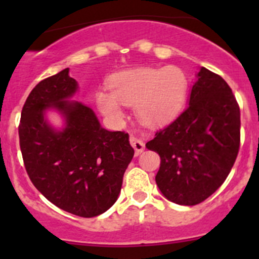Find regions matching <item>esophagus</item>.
Here are the masks:
<instances>
[{"label": "esophagus", "instance_id": "34e87169", "mask_svg": "<svg viewBox=\"0 0 259 259\" xmlns=\"http://www.w3.org/2000/svg\"><path fill=\"white\" fill-rule=\"evenodd\" d=\"M130 144H132L133 148H134L135 155H139V154H142L145 149L144 143L135 137H130Z\"/></svg>", "mask_w": 259, "mask_h": 259}]
</instances>
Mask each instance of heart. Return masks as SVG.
<instances>
[{"instance_id":"obj_1","label":"heart","mask_w":259,"mask_h":259,"mask_svg":"<svg viewBox=\"0 0 259 259\" xmlns=\"http://www.w3.org/2000/svg\"><path fill=\"white\" fill-rule=\"evenodd\" d=\"M189 79L178 66L139 67L114 75L110 91H99L96 106L104 116L121 120L124 105H134L135 115L146 125L158 126L173 120L185 104Z\"/></svg>"}]
</instances>
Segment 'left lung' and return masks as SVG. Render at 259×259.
I'll use <instances>...</instances> for the list:
<instances>
[{
    "label": "left lung",
    "mask_w": 259,
    "mask_h": 259,
    "mask_svg": "<svg viewBox=\"0 0 259 259\" xmlns=\"http://www.w3.org/2000/svg\"><path fill=\"white\" fill-rule=\"evenodd\" d=\"M241 113L228 83L200 67L185 110L146 143L160 155L161 194L180 205L210 197L228 177L239 150Z\"/></svg>",
    "instance_id": "obj_1"
}]
</instances>
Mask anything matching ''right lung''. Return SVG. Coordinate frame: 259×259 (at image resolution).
Segmentation results:
<instances>
[{"label": "right lung", "mask_w": 259, "mask_h": 259, "mask_svg": "<svg viewBox=\"0 0 259 259\" xmlns=\"http://www.w3.org/2000/svg\"><path fill=\"white\" fill-rule=\"evenodd\" d=\"M77 90L69 69L40 81L26 99L18 135L38 192L60 209L91 218L116 202L134 149L129 134L104 129L93 109L71 100ZM49 111L62 115V128L49 124Z\"/></svg>", "instance_id": "obj_1"}]
</instances>
